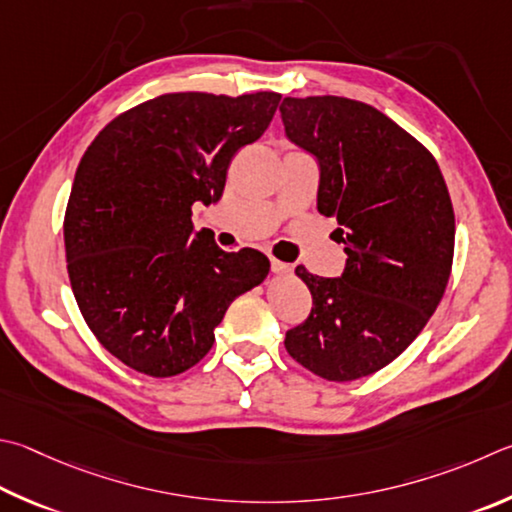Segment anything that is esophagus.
I'll return each mask as SVG.
<instances>
[{
    "label": "esophagus",
    "instance_id": "1",
    "mask_svg": "<svg viewBox=\"0 0 512 512\" xmlns=\"http://www.w3.org/2000/svg\"><path fill=\"white\" fill-rule=\"evenodd\" d=\"M271 271L277 273V275H288L293 271V266L286 264V262H280V259H271Z\"/></svg>",
    "mask_w": 512,
    "mask_h": 512
}]
</instances>
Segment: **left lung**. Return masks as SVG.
Listing matches in <instances>:
<instances>
[{"label": "left lung", "instance_id": "1", "mask_svg": "<svg viewBox=\"0 0 512 512\" xmlns=\"http://www.w3.org/2000/svg\"><path fill=\"white\" fill-rule=\"evenodd\" d=\"M293 143L320 163L318 210L336 217L342 277L297 266L309 318L286 331L288 356L345 383L383 369L412 345L439 306L454 257V210L432 152L360 100L284 98Z\"/></svg>", "mask_w": 512, "mask_h": 512}]
</instances>
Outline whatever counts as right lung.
Returning <instances> with one entry per match:
<instances>
[{"label":"right lung","mask_w":512,"mask_h":512,"mask_svg":"<svg viewBox=\"0 0 512 512\" xmlns=\"http://www.w3.org/2000/svg\"><path fill=\"white\" fill-rule=\"evenodd\" d=\"M280 98L163 94L87 147L64 212L67 271L87 327L127 367L154 378L194 367L230 302L268 275L264 253H226L190 217L219 201L232 156L266 132Z\"/></svg>","instance_id":"add662e5"}]
</instances>
